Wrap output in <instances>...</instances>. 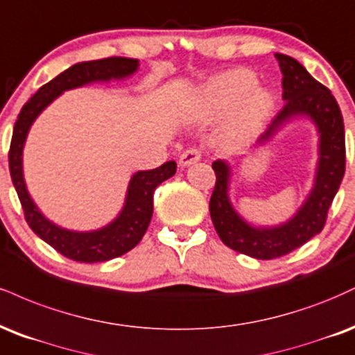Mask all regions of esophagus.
<instances>
[{
	"label": "esophagus",
	"mask_w": 355,
	"mask_h": 355,
	"mask_svg": "<svg viewBox=\"0 0 355 355\" xmlns=\"http://www.w3.org/2000/svg\"><path fill=\"white\" fill-rule=\"evenodd\" d=\"M202 156V151L199 148H189L186 149L184 153L179 156V164L181 166H189V164H194V162H198L201 159Z\"/></svg>",
	"instance_id": "obj_1"
}]
</instances>
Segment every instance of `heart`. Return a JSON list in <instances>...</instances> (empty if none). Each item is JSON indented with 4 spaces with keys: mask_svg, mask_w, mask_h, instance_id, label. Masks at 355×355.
I'll list each match as a JSON object with an SVG mask.
<instances>
[{
    "mask_svg": "<svg viewBox=\"0 0 355 355\" xmlns=\"http://www.w3.org/2000/svg\"><path fill=\"white\" fill-rule=\"evenodd\" d=\"M256 86L257 78L251 71H231L211 83L204 98V107L212 114H223L241 106L239 114L244 121L261 119L272 106V94Z\"/></svg>",
    "mask_w": 355,
    "mask_h": 355,
    "instance_id": "b5f03b06",
    "label": "heart"
}]
</instances>
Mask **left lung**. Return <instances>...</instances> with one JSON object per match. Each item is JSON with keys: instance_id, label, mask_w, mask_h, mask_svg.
Segmentation results:
<instances>
[{"instance_id": "8db88e82", "label": "left lung", "mask_w": 355, "mask_h": 355, "mask_svg": "<svg viewBox=\"0 0 355 355\" xmlns=\"http://www.w3.org/2000/svg\"><path fill=\"white\" fill-rule=\"evenodd\" d=\"M282 73V98L286 104L277 112L259 141L269 139L276 128L294 114H307L320 132V159L315 186L294 219L276 229H254L236 214L227 199L229 169L223 161L212 162L216 184L209 212L216 232L227 248L256 257L276 259L319 234L327 220V211L345 173V135L340 107L331 89L320 85L306 68L286 54H276Z\"/></svg>"}]
</instances>
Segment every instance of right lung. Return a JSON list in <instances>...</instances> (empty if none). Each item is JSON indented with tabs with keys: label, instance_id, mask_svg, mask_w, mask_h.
Returning a JSON list of instances; mask_svg holds the SVG:
<instances>
[{
	"label": "right lung",
	"instance_id": "right-lung-1",
	"mask_svg": "<svg viewBox=\"0 0 355 355\" xmlns=\"http://www.w3.org/2000/svg\"><path fill=\"white\" fill-rule=\"evenodd\" d=\"M136 68L137 60L121 56L78 62L41 86L37 93L29 98V101L24 104L18 114L15 129H12L8 161H10V174L18 193L21 207H23L24 219L33 232L40 236L44 243H48L64 257L76 262L110 261L123 256L137 245L151 220L154 189L162 181L174 176L176 162L168 161L156 169L136 173L129 184L123 212L107 227L94 232H71L44 219L29 198L26 186H24L23 169H21V153H23L24 139L36 116L62 91L83 86L89 81H107L111 78L128 76L135 73Z\"/></svg>",
	"mask_w": 355,
	"mask_h": 355
}]
</instances>
